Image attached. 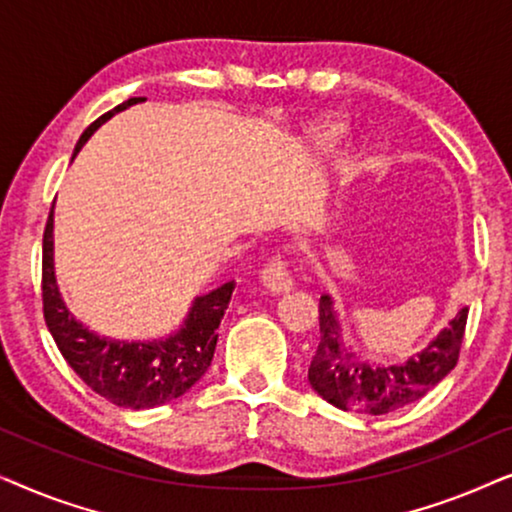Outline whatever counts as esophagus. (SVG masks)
Here are the masks:
<instances>
[{"mask_svg":"<svg viewBox=\"0 0 512 512\" xmlns=\"http://www.w3.org/2000/svg\"><path fill=\"white\" fill-rule=\"evenodd\" d=\"M261 282L268 291L272 293H286L293 289V279H291V272H289V265L282 256H275L272 261L265 265L263 272H261Z\"/></svg>","mask_w":512,"mask_h":512,"instance_id":"1","label":"esophagus"}]
</instances>
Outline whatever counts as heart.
<instances>
[{"label":"heart","instance_id":"b5f03b06","mask_svg":"<svg viewBox=\"0 0 512 512\" xmlns=\"http://www.w3.org/2000/svg\"><path fill=\"white\" fill-rule=\"evenodd\" d=\"M310 135L319 146H324V149H333V146H338L342 139L347 137V128L345 123L340 121H321L310 130Z\"/></svg>","mask_w":512,"mask_h":512}]
</instances>
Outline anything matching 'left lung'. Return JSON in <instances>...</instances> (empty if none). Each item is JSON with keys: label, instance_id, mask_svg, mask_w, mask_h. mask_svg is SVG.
I'll use <instances>...</instances> for the list:
<instances>
[{"label": "left lung", "instance_id": "obj_1", "mask_svg": "<svg viewBox=\"0 0 512 512\" xmlns=\"http://www.w3.org/2000/svg\"><path fill=\"white\" fill-rule=\"evenodd\" d=\"M466 319L468 307H461L450 326L424 352L398 366H373L342 347L338 314L331 296L324 293L319 300L321 342L312 356L307 377L312 389L340 410L361 415H387L401 410L419 401L457 366Z\"/></svg>", "mask_w": 512, "mask_h": 512}]
</instances>
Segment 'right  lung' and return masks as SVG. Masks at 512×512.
Here are the masks:
<instances>
[{"label":"right lung","mask_w":512,"mask_h":512,"mask_svg":"<svg viewBox=\"0 0 512 512\" xmlns=\"http://www.w3.org/2000/svg\"><path fill=\"white\" fill-rule=\"evenodd\" d=\"M137 102H144V97H130L128 102H121L90 123L76 142L74 156L104 121ZM233 289L235 284L228 282L207 296L195 298L181 331L167 340L121 342L100 338L79 324L62 303L53 272V209L48 214L44 258H41V300H44L46 326L74 373L95 394L118 408L144 410L174 401L207 373L219 338L216 328L221 324Z\"/></svg>","instance_id":"add662e5"}]
</instances>
